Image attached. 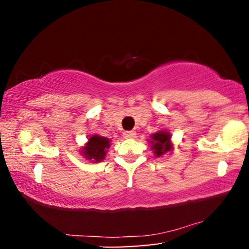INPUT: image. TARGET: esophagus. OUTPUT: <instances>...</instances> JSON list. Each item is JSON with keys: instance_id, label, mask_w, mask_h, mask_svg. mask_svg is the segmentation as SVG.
I'll list each match as a JSON object with an SVG mask.
<instances>
[{"instance_id": "obj_1", "label": "esophagus", "mask_w": 249, "mask_h": 249, "mask_svg": "<svg viewBox=\"0 0 249 249\" xmlns=\"http://www.w3.org/2000/svg\"><path fill=\"white\" fill-rule=\"evenodd\" d=\"M123 137H124L125 139H132L136 137V132H134V131H125V132L123 133Z\"/></svg>"}]
</instances>
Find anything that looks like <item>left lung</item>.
<instances>
[{
  "instance_id": "obj_1",
  "label": "left lung",
  "mask_w": 249,
  "mask_h": 249,
  "mask_svg": "<svg viewBox=\"0 0 249 249\" xmlns=\"http://www.w3.org/2000/svg\"><path fill=\"white\" fill-rule=\"evenodd\" d=\"M151 145H152L153 153L156 157H161L162 154L170 152L172 150V142H171V133L162 130L157 133L151 134Z\"/></svg>"
}]
</instances>
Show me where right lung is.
Wrapping results in <instances>:
<instances>
[{"instance_id": "add662e5", "label": "right lung", "mask_w": 249, "mask_h": 249, "mask_svg": "<svg viewBox=\"0 0 249 249\" xmlns=\"http://www.w3.org/2000/svg\"><path fill=\"white\" fill-rule=\"evenodd\" d=\"M108 147H110V139L98 136V134H93L89 138L85 146L82 148V154L88 160L99 162L105 158Z\"/></svg>"}]
</instances>
